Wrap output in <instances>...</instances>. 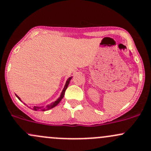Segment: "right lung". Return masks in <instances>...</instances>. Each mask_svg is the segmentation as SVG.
Returning <instances> with one entry per match:
<instances>
[{
  "mask_svg": "<svg viewBox=\"0 0 151 151\" xmlns=\"http://www.w3.org/2000/svg\"><path fill=\"white\" fill-rule=\"evenodd\" d=\"M71 78H72V77H70V78H68V80L66 81V83H65V86H64V88H63V90L61 94H60V96L58 98V99L55 101V102H53V103H51V104L48 105V106H47L45 108L38 107V106H34V107L33 108V111H48V110H49V109H51V108H53L55 107V106H56L60 102V101H61V100H62V98L64 97V95H65V90L67 89V88H68V86L69 83H70V81L71 80ZM16 97L18 98V99L20 100V101H21V98L18 97V96H17V95H16Z\"/></svg>",
  "mask_w": 151,
  "mask_h": 151,
  "instance_id": "right-lung-1",
  "label": "right lung"
}]
</instances>
